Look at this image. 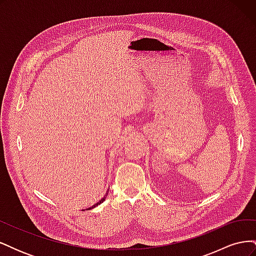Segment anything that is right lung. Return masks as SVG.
<instances>
[{"instance_id": "obj_1", "label": "right lung", "mask_w": 256, "mask_h": 256, "mask_svg": "<svg viewBox=\"0 0 256 256\" xmlns=\"http://www.w3.org/2000/svg\"><path fill=\"white\" fill-rule=\"evenodd\" d=\"M108 192H109V191H106V196H104V198H102V200H99V202H98V203H96V204H95V205H94V206H92V207H90V208H88V210H90V209H92V208H94V207H96V206H98V205H99V204H102V202H104V200H106V196H108Z\"/></svg>"}]
</instances>
